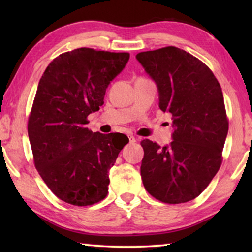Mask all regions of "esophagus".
<instances>
[{
  "mask_svg": "<svg viewBox=\"0 0 252 252\" xmlns=\"http://www.w3.org/2000/svg\"><path fill=\"white\" fill-rule=\"evenodd\" d=\"M129 140H130V143H134L136 141L133 135H129Z\"/></svg>",
  "mask_w": 252,
  "mask_h": 252,
  "instance_id": "34e87169",
  "label": "esophagus"
}]
</instances>
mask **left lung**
<instances>
[{"label":"left lung","mask_w":252,"mask_h":252,"mask_svg":"<svg viewBox=\"0 0 252 252\" xmlns=\"http://www.w3.org/2000/svg\"><path fill=\"white\" fill-rule=\"evenodd\" d=\"M159 91V106L171 113L173 141L160 147L141 141V178L161 202L178 204L198 197L222 163L229 121L223 94L212 71L176 46L136 54Z\"/></svg>","instance_id":"obj_1"}]
</instances>
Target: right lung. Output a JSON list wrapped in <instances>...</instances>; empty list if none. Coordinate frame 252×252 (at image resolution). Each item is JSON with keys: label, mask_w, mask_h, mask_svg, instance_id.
<instances>
[{"label": "right lung", "mask_w": 252, "mask_h": 252, "mask_svg": "<svg viewBox=\"0 0 252 252\" xmlns=\"http://www.w3.org/2000/svg\"><path fill=\"white\" fill-rule=\"evenodd\" d=\"M130 54L80 48L60 54L40 79L29 116L34 165L49 189L72 206H91L108 194L109 171L129 142L87 126Z\"/></svg>", "instance_id": "obj_1"}]
</instances>
